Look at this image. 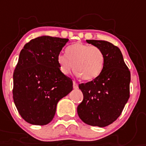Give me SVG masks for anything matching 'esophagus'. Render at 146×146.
Masks as SVG:
<instances>
[{
    "label": "esophagus",
    "instance_id": "34e87169",
    "mask_svg": "<svg viewBox=\"0 0 146 146\" xmlns=\"http://www.w3.org/2000/svg\"><path fill=\"white\" fill-rule=\"evenodd\" d=\"M73 89H78V84L76 82L73 81Z\"/></svg>",
    "mask_w": 146,
    "mask_h": 146
}]
</instances>
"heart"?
I'll list each match as a JSON object with an SVG mask.
<instances>
[{
    "instance_id": "1",
    "label": "heart",
    "mask_w": 146,
    "mask_h": 146,
    "mask_svg": "<svg viewBox=\"0 0 146 146\" xmlns=\"http://www.w3.org/2000/svg\"><path fill=\"white\" fill-rule=\"evenodd\" d=\"M60 72L68 75L74 67L76 74L83 81H91L101 74L104 66V54L100 48L83 43H75L66 48V55L57 58Z\"/></svg>"
}]
</instances>
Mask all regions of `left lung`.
<instances>
[{"mask_svg": "<svg viewBox=\"0 0 146 146\" xmlns=\"http://www.w3.org/2000/svg\"><path fill=\"white\" fill-rule=\"evenodd\" d=\"M86 42L102 49L105 61L98 77L79 85L83 100L77 113L85 123L104 127L120 117L129 99L130 72L117 47L106 41Z\"/></svg>", "mask_w": 146, "mask_h": 146, "instance_id": "8db88e82", "label": "left lung"}]
</instances>
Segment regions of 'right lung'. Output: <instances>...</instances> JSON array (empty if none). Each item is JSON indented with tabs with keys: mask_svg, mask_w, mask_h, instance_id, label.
Returning <instances> with one entry per match:
<instances>
[{
	"mask_svg": "<svg viewBox=\"0 0 146 146\" xmlns=\"http://www.w3.org/2000/svg\"><path fill=\"white\" fill-rule=\"evenodd\" d=\"M67 38L41 36L24 45L13 72V102L23 120L46 125L57 102L73 90V81L60 72L57 56Z\"/></svg>",
	"mask_w": 146,
	"mask_h": 146,
	"instance_id": "obj_1",
	"label": "right lung"
}]
</instances>
